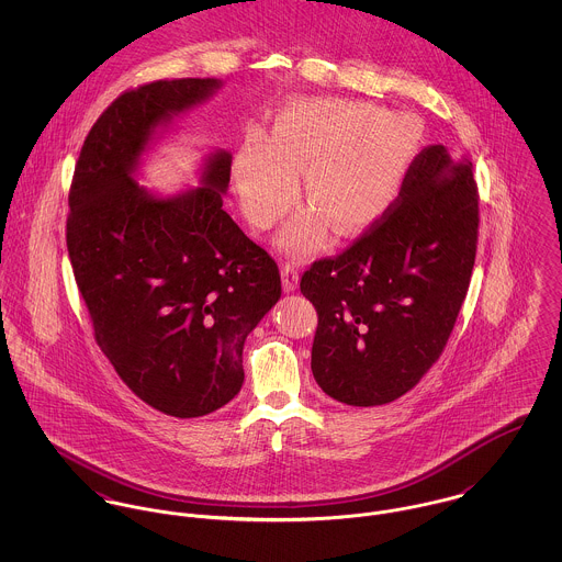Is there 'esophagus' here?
I'll return each instance as SVG.
<instances>
[{
  "label": "esophagus",
  "instance_id": "1",
  "mask_svg": "<svg viewBox=\"0 0 562 562\" xmlns=\"http://www.w3.org/2000/svg\"><path fill=\"white\" fill-rule=\"evenodd\" d=\"M281 281H283V290L290 294L299 288V268L294 263H283L281 266Z\"/></svg>",
  "mask_w": 562,
  "mask_h": 562
}]
</instances>
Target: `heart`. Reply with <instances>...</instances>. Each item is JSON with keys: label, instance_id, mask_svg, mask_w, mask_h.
I'll use <instances>...</instances> for the list:
<instances>
[{"label": "heart", "instance_id": "1", "mask_svg": "<svg viewBox=\"0 0 562 562\" xmlns=\"http://www.w3.org/2000/svg\"><path fill=\"white\" fill-rule=\"evenodd\" d=\"M413 114L381 110L355 99H307L288 105L272 138L252 130L234 160V179L246 216L272 227L292 205L303 172L310 199L279 236V248L305 255L339 236L376 225L401 196L422 149Z\"/></svg>", "mask_w": 562, "mask_h": 562}]
</instances>
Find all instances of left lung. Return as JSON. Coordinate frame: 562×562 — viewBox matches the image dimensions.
Masks as SVG:
<instances>
[{
	"instance_id": "8db88e82",
	"label": "left lung",
	"mask_w": 562,
	"mask_h": 562,
	"mask_svg": "<svg viewBox=\"0 0 562 562\" xmlns=\"http://www.w3.org/2000/svg\"><path fill=\"white\" fill-rule=\"evenodd\" d=\"M479 241L472 164L424 149L396 207L301 279L318 312L312 372L350 406L401 398L439 359L465 301Z\"/></svg>"
}]
</instances>
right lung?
Returning <instances> with one entry per match:
<instances>
[{
  "label": "right lung",
  "mask_w": 562,
  "mask_h": 562,
  "mask_svg": "<svg viewBox=\"0 0 562 562\" xmlns=\"http://www.w3.org/2000/svg\"><path fill=\"white\" fill-rule=\"evenodd\" d=\"M221 86L188 78L121 94L86 136L69 194L67 246L94 339L140 401L175 417L240 392L244 341L281 299L277 263L223 210L227 149L205 154L199 186L138 183L172 121Z\"/></svg>",
  "instance_id": "right-lung-1"
}]
</instances>
